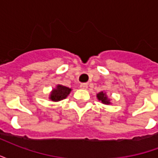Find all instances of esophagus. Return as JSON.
<instances>
[{
  "mask_svg": "<svg viewBox=\"0 0 158 158\" xmlns=\"http://www.w3.org/2000/svg\"><path fill=\"white\" fill-rule=\"evenodd\" d=\"M80 88L83 89H86L88 88V85L86 83H83V84H80Z\"/></svg>",
  "mask_w": 158,
  "mask_h": 158,
  "instance_id": "1",
  "label": "esophagus"
}]
</instances>
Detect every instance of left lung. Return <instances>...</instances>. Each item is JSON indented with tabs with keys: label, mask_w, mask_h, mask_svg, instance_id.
I'll return each instance as SVG.
<instances>
[{
	"label": "left lung",
	"mask_w": 158,
	"mask_h": 158,
	"mask_svg": "<svg viewBox=\"0 0 158 158\" xmlns=\"http://www.w3.org/2000/svg\"><path fill=\"white\" fill-rule=\"evenodd\" d=\"M96 96H97V99L99 100V101H101L103 104L109 105L110 103H111L110 102V99H108V97H107V96L106 95V93L103 92V91H101L100 93H98V94L96 95Z\"/></svg>",
	"instance_id": "1"
}]
</instances>
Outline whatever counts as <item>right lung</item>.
Wrapping results in <instances>:
<instances>
[{
  "instance_id": "1",
  "label": "right lung",
  "mask_w": 158,
  "mask_h": 158,
  "mask_svg": "<svg viewBox=\"0 0 158 158\" xmlns=\"http://www.w3.org/2000/svg\"><path fill=\"white\" fill-rule=\"evenodd\" d=\"M71 90L72 89L69 87H66V86H63L62 85H57L55 89H52L49 98H50V100H52V102L62 101L69 96V93L71 92Z\"/></svg>"
}]
</instances>
